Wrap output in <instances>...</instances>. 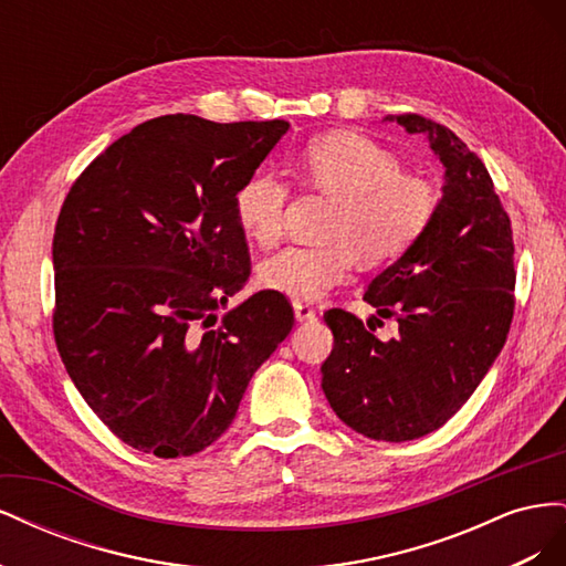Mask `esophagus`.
Returning a JSON list of instances; mask_svg holds the SVG:
<instances>
[{"label": "esophagus", "instance_id": "34e87169", "mask_svg": "<svg viewBox=\"0 0 566 566\" xmlns=\"http://www.w3.org/2000/svg\"><path fill=\"white\" fill-rule=\"evenodd\" d=\"M293 310H295V318H297V321H314V318H316L314 306L304 304V302H295Z\"/></svg>", "mask_w": 566, "mask_h": 566}]
</instances>
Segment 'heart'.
I'll use <instances>...</instances> for the list:
<instances>
[{
	"mask_svg": "<svg viewBox=\"0 0 566 566\" xmlns=\"http://www.w3.org/2000/svg\"><path fill=\"white\" fill-rule=\"evenodd\" d=\"M302 172L312 186L335 198L325 245H287L260 264L264 287L314 302L347 283L358 252L370 264L401 256L430 227L437 212L434 188L401 175L399 160L378 142L356 132H333L302 153ZM287 184L273 172H254L235 191L241 229L271 245L283 233Z\"/></svg>",
	"mask_w": 566,
	"mask_h": 566,
	"instance_id": "1",
	"label": "heart"
}]
</instances>
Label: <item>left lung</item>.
Masks as SVG:
<instances>
[{
  "label": "left lung",
  "mask_w": 566,
  "mask_h": 566,
  "mask_svg": "<svg viewBox=\"0 0 566 566\" xmlns=\"http://www.w3.org/2000/svg\"><path fill=\"white\" fill-rule=\"evenodd\" d=\"M422 134L443 165L430 227L368 285L364 300L399 335L375 337L345 310L325 312L335 347L321 387L337 418L375 441H410L451 420L501 354L515 312V243L484 163L422 115H387Z\"/></svg>",
  "instance_id": "1"
}]
</instances>
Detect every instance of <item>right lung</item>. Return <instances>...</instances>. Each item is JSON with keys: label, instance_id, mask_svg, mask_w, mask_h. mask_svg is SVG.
I'll use <instances>...</instances> for the list:
<instances>
[{"label": "right lung", "instance_id": "obj_1", "mask_svg": "<svg viewBox=\"0 0 566 566\" xmlns=\"http://www.w3.org/2000/svg\"><path fill=\"white\" fill-rule=\"evenodd\" d=\"M287 127L153 117L101 153L63 200L51 248L56 347L82 399L136 451L208 449L293 331L276 290L212 328L217 306L250 276L235 191Z\"/></svg>", "mask_w": 566, "mask_h": 566}]
</instances>
